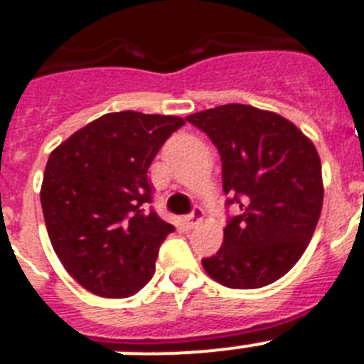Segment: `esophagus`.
<instances>
[{"label": "esophagus", "instance_id": "obj_1", "mask_svg": "<svg viewBox=\"0 0 364 364\" xmlns=\"http://www.w3.org/2000/svg\"><path fill=\"white\" fill-rule=\"evenodd\" d=\"M202 220H204V211L202 209H195L191 215H188L184 218L186 229H195L198 223H202Z\"/></svg>", "mask_w": 364, "mask_h": 364}]
</instances>
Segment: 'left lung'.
Masks as SVG:
<instances>
[{
	"label": "left lung",
	"instance_id": "left-lung-1",
	"mask_svg": "<svg viewBox=\"0 0 364 364\" xmlns=\"http://www.w3.org/2000/svg\"><path fill=\"white\" fill-rule=\"evenodd\" d=\"M208 133L222 156L223 191L240 213L223 243L202 259L205 272L229 289L271 285L296 265L323 208L321 160L294 122L249 105H223L186 117Z\"/></svg>",
	"mask_w": 364,
	"mask_h": 364
}]
</instances>
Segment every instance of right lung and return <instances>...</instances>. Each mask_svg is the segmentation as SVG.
I'll list each match as a JSON object with an SVG mask.
<instances>
[{
	"instance_id": "right-lung-1",
	"label": "right lung",
	"mask_w": 364,
	"mask_h": 364,
	"mask_svg": "<svg viewBox=\"0 0 364 364\" xmlns=\"http://www.w3.org/2000/svg\"><path fill=\"white\" fill-rule=\"evenodd\" d=\"M176 115L113 112L77 129L48 156L41 205L52 247L70 276L102 298L136 294L175 231L153 209L148 169Z\"/></svg>"
}]
</instances>
